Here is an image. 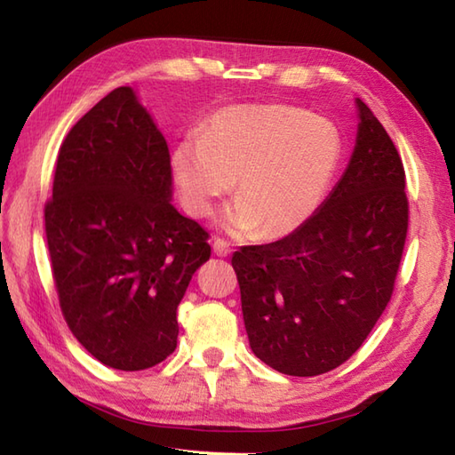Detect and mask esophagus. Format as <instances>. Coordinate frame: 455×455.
Here are the masks:
<instances>
[{
    "label": "esophagus",
    "instance_id": "1",
    "mask_svg": "<svg viewBox=\"0 0 455 455\" xmlns=\"http://www.w3.org/2000/svg\"><path fill=\"white\" fill-rule=\"evenodd\" d=\"M212 252H215L217 256H228L233 250H230V244L227 243V240L222 238H215L212 240Z\"/></svg>",
    "mask_w": 455,
    "mask_h": 455
}]
</instances>
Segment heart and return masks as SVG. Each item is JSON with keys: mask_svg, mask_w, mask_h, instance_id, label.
I'll list each match as a JSON object with an SVG mask.
<instances>
[{"mask_svg": "<svg viewBox=\"0 0 455 455\" xmlns=\"http://www.w3.org/2000/svg\"><path fill=\"white\" fill-rule=\"evenodd\" d=\"M334 124L282 103L230 105L172 152L183 207L205 219L233 189L219 227L236 238L293 235L323 205L340 162Z\"/></svg>", "mask_w": 455, "mask_h": 455, "instance_id": "obj_1", "label": "heart"}]
</instances>
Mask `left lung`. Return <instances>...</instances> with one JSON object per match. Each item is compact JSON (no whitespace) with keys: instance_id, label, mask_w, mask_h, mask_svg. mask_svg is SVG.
Segmentation results:
<instances>
[{"instance_id":"8db88e82","label":"left lung","mask_w":455,"mask_h":455,"mask_svg":"<svg viewBox=\"0 0 455 455\" xmlns=\"http://www.w3.org/2000/svg\"><path fill=\"white\" fill-rule=\"evenodd\" d=\"M350 162L311 220L233 254L250 347L266 365L313 377L344 363L387 307L409 227L404 168L355 98Z\"/></svg>"}]
</instances>
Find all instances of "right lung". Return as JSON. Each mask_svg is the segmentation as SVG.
<instances>
[{
	"label": "right lung",
	"mask_w": 455,
	"mask_h": 455,
	"mask_svg": "<svg viewBox=\"0 0 455 455\" xmlns=\"http://www.w3.org/2000/svg\"><path fill=\"white\" fill-rule=\"evenodd\" d=\"M172 197L168 142L129 85L68 132L44 207L48 252L72 334L115 370L176 350L178 305L211 256L209 235Z\"/></svg>",
	"instance_id": "right-lung-1"
}]
</instances>
